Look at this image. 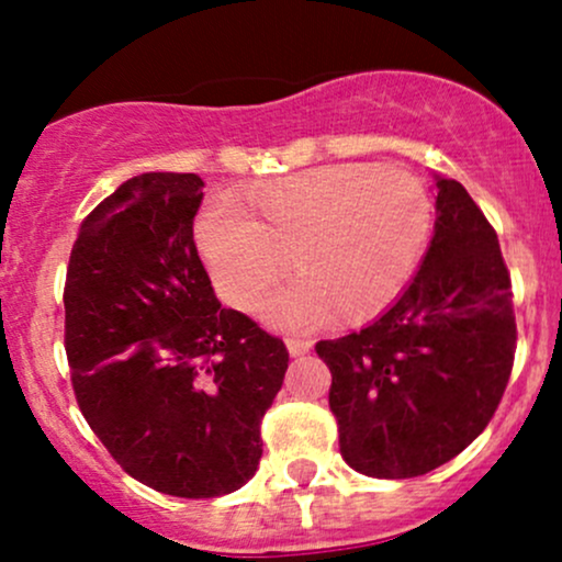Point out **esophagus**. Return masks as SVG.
<instances>
[{
  "label": "esophagus",
  "mask_w": 562,
  "mask_h": 562,
  "mask_svg": "<svg viewBox=\"0 0 562 562\" xmlns=\"http://www.w3.org/2000/svg\"><path fill=\"white\" fill-rule=\"evenodd\" d=\"M285 344H288L290 357H303V353L312 351V340H306V338H288Z\"/></svg>",
  "instance_id": "34e87169"
}]
</instances>
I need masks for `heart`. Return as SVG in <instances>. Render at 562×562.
I'll use <instances>...</instances> for the list:
<instances>
[{
	"instance_id": "1",
	"label": "heart",
	"mask_w": 562,
	"mask_h": 562,
	"mask_svg": "<svg viewBox=\"0 0 562 562\" xmlns=\"http://www.w3.org/2000/svg\"><path fill=\"white\" fill-rule=\"evenodd\" d=\"M248 211L216 198L200 211L195 240L214 285L250 308L285 274L299 277L263 301V319L308 330L333 317L362 319L402 293L420 267L434 200L415 173L367 164L319 166L256 187Z\"/></svg>"
}]
</instances>
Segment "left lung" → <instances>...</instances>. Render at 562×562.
<instances>
[{
	"instance_id": "8db88e82",
	"label": "left lung",
	"mask_w": 562,
	"mask_h": 562,
	"mask_svg": "<svg viewBox=\"0 0 562 562\" xmlns=\"http://www.w3.org/2000/svg\"><path fill=\"white\" fill-rule=\"evenodd\" d=\"M436 229L415 282L364 330L319 340L340 454L372 479H415L483 434L515 357L513 285L488 218L436 177Z\"/></svg>"
}]
</instances>
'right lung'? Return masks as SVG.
Returning <instances> with one entry per match:
<instances>
[{"instance_id":"right-lung-1","label":"right lung","mask_w":562,"mask_h":562,"mask_svg":"<svg viewBox=\"0 0 562 562\" xmlns=\"http://www.w3.org/2000/svg\"><path fill=\"white\" fill-rule=\"evenodd\" d=\"M198 173L128 179L81 222L66 274L76 402L102 447L160 494L209 499L245 486L288 348L222 308L192 222Z\"/></svg>"}]
</instances>
